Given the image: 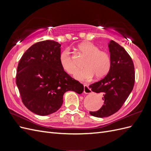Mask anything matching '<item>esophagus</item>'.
<instances>
[{
    "instance_id": "esophagus-1",
    "label": "esophagus",
    "mask_w": 151,
    "mask_h": 151,
    "mask_svg": "<svg viewBox=\"0 0 151 151\" xmlns=\"http://www.w3.org/2000/svg\"><path fill=\"white\" fill-rule=\"evenodd\" d=\"M84 93L85 94H91L92 93V91L89 88V86L87 84H84Z\"/></svg>"
}]
</instances>
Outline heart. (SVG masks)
Instances as JSON below:
<instances>
[{
  "label": "heart",
  "instance_id": "1",
  "mask_svg": "<svg viewBox=\"0 0 151 151\" xmlns=\"http://www.w3.org/2000/svg\"><path fill=\"white\" fill-rule=\"evenodd\" d=\"M78 49L86 58L83 63L84 68L75 72V78L84 80L94 76L96 79H101L106 76L111 65V58L107 52L101 51L99 47L90 42L82 43ZM59 62L63 70L68 74H72L75 72L76 65L68 49L63 50L60 53Z\"/></svg>",
  "mask_w": 151,
  "mask_h": 151
}]
</instances>
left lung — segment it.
<instances>
[{"instance_id": "8db88e82", "label": "left lung", "mask_w": 151, "mask_h": 151, "mask_svg": "<svg viewBox=\"0 0 151 151\" xmlns=\"http://www.w3.org/2000/svg\"><path fill=\"white\" fill-rule=\"evenodd\" d=\"M111 65L104 78L89 86L91 91L103 95L104 104L99 110L90 111L92 116L104 118L117 112L129 97L135 83L132 58L122 46L111 40L108 44Z\"/></svg>"}]
</instances>
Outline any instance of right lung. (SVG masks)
Instances as JSON below:
<instances>
[{
	"label": "right lung",
	"instance_id": "obj_1",
	"mask_svg": "<svg viewBox=\"0 0 151 151\" xmlns=\"http://www.w3.org/2000/svg\"><path fill=\"white\" fill-rule=\"evenodd\" d=\"M60 47L53 40L38 42L26 50L18 63L16 84L22 101L36 115L57 111L68 91L78 94L84 91V86L62 68Z\"/></svg>",
	"mask_w": 151,
	"mask_h": 151
}]
</instances>
